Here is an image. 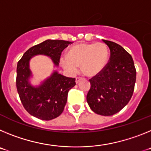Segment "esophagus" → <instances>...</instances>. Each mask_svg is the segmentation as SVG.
Segmentation results:
<instances>
[{
    "instance_id": "34e87169",
    "label": "esophagus",
    "mask_w": 151,
    "mask_h": 151,
    "mask_svg": "<svg viewBox=\"0 0 151 151\" xmlns=\"http://www.w3.org/2000/svg\"><path fill=\"white\" fill-rule=\"evenodd\" d=\"M82 79V78H81V77H76V83H78Z\"/></svg>"
}]
</instances>
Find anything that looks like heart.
<instances>
[{"label":"heart","instance_id":"1","mask_svg":"<svg viewBox=\"0 0 151 151\" xmlns=\"http://www.w3.org/2000/svg\"><path fill=\"white\" fill-rule=\"evenodd\" d=\"M108 59V48L105 44H78L72 47L68 57L61 59L63 66L71 74L78 71L79 65L87 76H94L106 66Z\"/></svg>","mask_w":151,"mask_h":151}]
</instances>
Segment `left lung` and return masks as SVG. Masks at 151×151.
I'll return each mask as SVG.
<instances>
[{
	"instance_id": "obj_1",
	"label": "left lung",
	"mask_w": 151,
	"mask_h": 151,
	"mask_svg": "<svg viewBox=\"0 0 151 151\" xmlns=\"http://www.w3.org/2000/svg\"><path fill=\"white\" fill-rule=\"evenodd\" d=\"M103 41L110 50V60L89 79L87 102L97 114L112 116L126 106L132 97L136 69L132 56L122 46L107 40Z\"/></svg>"
}]
</instances>
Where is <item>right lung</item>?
<instances>
[{"label":"right lung","mask_w":151,"mask_h":151,"mask_svg":"<svg viewBox=\"0 0 151 151\" xmlns=\"http://www.w3.org/2000/svg\"><path fill=\"white\" fill-rule=\"evenodd\" d=\"M69 44L63 40H46L30 47L17 63L16 83L19 96L26 111L36 118L51 120L59 116L67 101L68 92L76 83L75 78L54 72L39 87H32L29 82V60L33 56L44 54L58 66L61 53Z\"/></svg>","instance_id":"add662e5"}]
</instances>
